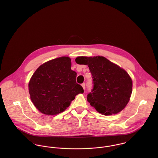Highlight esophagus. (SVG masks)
<instances>
[{
  "mask_svg": "<svg viewBox=\"0 0 158 158\" xmlns=\"http://www.w3.org/2000/svg\"><path fill=\"white\" fill-rule=\"evenodd\" d=\"M81 86L83 87V89L85 90V83H82V84H81Z\"/></svg>",
  "mask_w": 158,
  "mask_h": 158,
  "instance_id": "obj_1",
  "label": "esophagus"
}]
</instances>
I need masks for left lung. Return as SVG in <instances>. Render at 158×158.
Returning a JSON list of instances; mask_svg holds the SVG:
<instances>
[{
    "label": "left lung",
    "mask_w": 158,
    "mask_h": 158,
    "mask_svg": "<svg viewBox=\"0 0 158 158\" xmlns=\"http://www.w3.org/2000/svg\"><path fill=\"white\" fill-rule=\"evenodd\" d=\"M79 64H86L92 76L93 88L87 96L90 105L105 115L120 112L132 92V80L128 73L103 56H79Z\"/></svg>",
    "instance_id": "left-lung-1"
}]
</instances>
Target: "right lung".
<instances>
[{
  "label": "right lung",
  "instance_id": "right-lung-1",
  "mask_svg": "<svg viewBox=\"0 0 158 158\" xmlns=\"http://www.w3.org/2000/svg\"><path fill=\"white\" fill-rule=\"evenodd\" d=\"M70 61L66 56L48 61L32 75L29 93L40 112L47 115L63 112L77 94L84 92L82 86L77 83V73L71 70Z\"/></svg>",
  "mask_w": 158,
  "mask_h": 158
}]
</instances>
